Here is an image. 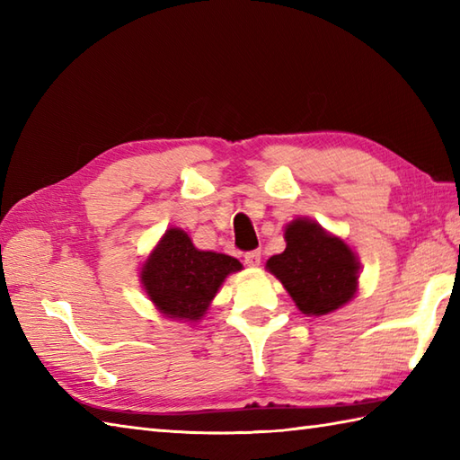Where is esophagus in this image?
<instances>
[{"label": "esophagus", "instance_id": "obj_1", "mask_svg": "<svg viewBox=\"0 0 460 460\" xmlns=\"http://www.w3.org/2000/svg\"><path fill=\"white\" fill-rule=\"evenodd\" d=\"M245 265L247 267H259L261 265V251H251V252H247L245 255Z\"/></svg>", "mask_w": 460, "mask_h": 460}]
</instances>
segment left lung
<instances>
[{
  "mask_svg": "<svg viewBox=\"0 0 460 460\" xmlns=\"http://www.w3.org/2000/svg\"><path fill=\"white\" fill-rule=\"evenodd\" d=\"M287 249L267 261V270L306 316H326L356 296L359 259L348 243L308 217L285 227Z\"/></svg>",
  "mask_w": 460,
  "mask_h": 460,
  "instance_id": "obj_1",
  "label": "left lung"
}]
</instances>
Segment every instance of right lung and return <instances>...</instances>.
<instances>
[{
	"instance_id": "1",
	"label": "right lung",
	"mask_w": 460,
	"mask_h": 460,
	"mask_svg": "<svg viewBox=\"0 0 460 460\" xmlns=\"http://www.w3.org/2000/svg\"><path fill=\"white\" fill-rule=\"evenodd\" d=\"M241 269L235 257L201 251L183 229L170 227L140 267V282L162 316L195 324L225 279Z\"/></svg>"
}]
</instances>
